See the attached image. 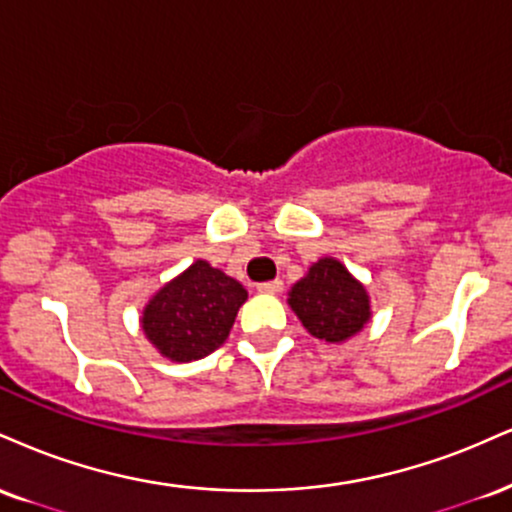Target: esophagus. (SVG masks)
<instances>
[{
  "label": "esophagus",
  "instance_id": "34e87169",
  "mask_svg": "<svg viewBox=\"0 0 512 512\" xmlns=\"http://www.w3.org/2000/svg\"><path fill=\"white\" fill-rule=\"evenodd\" d=\"M281 288H283V281L274 279V281H264V283H260V286H257V291L264 293V295H274V293H279Z\"/></svg>",
  "mask_w": 512,
  "mask_h": 512
}]
</instances>
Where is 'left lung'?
<instances>
[{
	"label": "left lung",
	"instance_id": "8db88e82",
	"mask_svg": "<svg viewBox=\"0 0 512 512\" xmlns=\"http://www.w3.org/2000/svg\"><path fill=\"white\" fill-rule=\"evenodd\" d=\"M288 305L312 336L343 343L372 319L367 288L334 257H322L293 283Z\"/></svg>",
	"mask_w": 512,
	"mask_h": 512
}]
</instances>
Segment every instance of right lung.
I'll return each mask as SVG.
<instances>
[{
	"label": "right lung",
	"mask_w": 512,
	"mask_h": 512,
	"mask_svg": "<svg viewBox=\"0 0 512 512\" xmlns=\"http://www.w3.org/2000/svg\"><path fill=\"white\" fill-rule=\"evenodd\" d=\"M248 291L205 260L164 283L145 305L147 341L171 362H193L214 353L229 331Z\"/></svg>",
	"instance_id": "1"
}]
</instances>
